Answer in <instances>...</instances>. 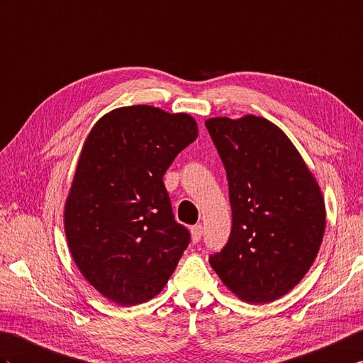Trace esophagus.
I'll return each mask as SVG.
<instances>
[{
  "mask_svg": "<svg viewBox=\"0 0 363 363\" xmlns=\"http://www.w3.org/2000/svg\"><path fill=\"white\" fill-rule=\"evenodd\" d=\"M190 232H191L193 242H198L201 240V237H202V232H204V227H202L201 224H196V225L191 227Z\"/></svg>",
  "mask_w": 363,
  "mask_h": 363,
  "instance_id": "1",
  "label": "esophagus"
}]
</instances>
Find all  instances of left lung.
<instances>
[{
  "label": "left lung",
  "instance_id": "obj_1",
  "mask_svg": "<svg viewBox=\"0 0 363 363\" xmlns=\"http://www.w3.org/2000/svg\"><path fill=\"white\" fill-rule=\"evenodd\" d=\"M229 181L232 230L208 261L240 300L264 305L296 288L318 254L325 201L289 138L264 117L206 121Z\"/></svg>",
  "mask_w": 363,
  "mask_h": 363
}]
</instances>
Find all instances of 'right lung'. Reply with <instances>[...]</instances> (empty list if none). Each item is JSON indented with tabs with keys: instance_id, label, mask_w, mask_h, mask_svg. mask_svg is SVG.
Returning a JSON list of instances; mask_svg holds the SVG:
<instances>
[{
	"instance_id": "1",
	"label": "right lung",
	"mask_w": 363,
	"mask_h": 363,
	"mask_svg": "<svg viewBox=\"0 0 363 363\" xmlns=\"http://www.w3.org/2000/svg\"><path fill=\"white\" fill-rule=\"evenodd\" d=\"M196 138L191 116L134 105L105 114L83 143L65 233L82 275L117 305L156 297L189 246L164 174Z\"/></svg>"
}]
</instances>
